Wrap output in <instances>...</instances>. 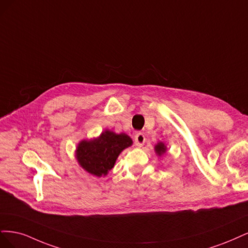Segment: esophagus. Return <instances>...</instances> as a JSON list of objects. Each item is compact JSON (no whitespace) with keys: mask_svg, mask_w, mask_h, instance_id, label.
Instances as JSON below:
<instances>
[{"mask_svg":"<svg viewBox=\"0 0 248 248\" xmlns=\"http://www.w3.org/2000/svg\"><path fill=\"white\" fill-rule=\"evenodd\" d=\"M145 142V136L142 133H137L135 135V144L138 147H141Z\"/></svg>","mask_w":248,"mask_h":248,"instance_id":"1","label":"esophagus"}]
</instances>
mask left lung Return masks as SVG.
<instances>
[{"instance_id":"8db88e82","label":"left lung","mask_w":248,"mask_h":248,"mask_svg":"<svg viewBox=\"0 0 248 248\" xmlns=\"http://www.w3.org/2000/svg\"><path fill=\"white\" fill-rule=\"evenodd\" d=\"M155 150L156 155H157L158 156H161L162 155H164V154L166 153V150H167V146L164 144L163 142H158L157 144L155 146Z\"/></svg>"}]
</instances>
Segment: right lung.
Segmentation results:
<instances>
[{"label":"right lung","instance_id":"right-lung-1","mask_svg":"<svg viewBox=\"0 0 248 248\" xmlns=\"http://www.w3.org/2000/svg\"><path fill=\"white\" fill-rule=\"evenodd\" d=\"M132 144L133 141L126 134L106 130L98 138L79 142L75 156L86 172L97 177L106 176L122 151Z\"/></svg>","mask_w":248,"mask_h":248}]
</instances>
